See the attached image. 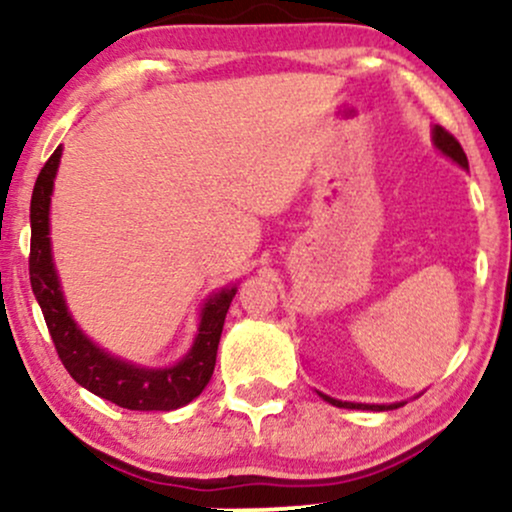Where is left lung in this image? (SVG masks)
Returning <instances> with one entry per match:
<instances>
[{"label":"left lung","instance_id":"1","mask_svg":"<svg viewBox=\"0 0 512 512\" xmlns=\"http://www.w3.org/2000/svg\"><path fill=\"white\" fill-rule=\"evenodd\" d=\"M433 142H436V146L440 151H443L445 156H450L452 161L460 163L462 168H469L467 163V156H464L462 146L460 142H457L455 137L448 132L445 127H436L433 129ZM322 399H327V402L334 404V407H342V409H370V411H385V409H397L399 404H354V402H339V399H332L327 395H320Z\"/></svg>","mask_w":512,"mask_h":512}]
</instances>
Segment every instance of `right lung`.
Returning a JSON list of instances; mask_svg holds the SVG:
<instances>
[{
    "label": "right lung",
    "instance_id": "obj_1",
    "mask_svg": "<svg viewBox=\"0 0 512 512\" xmlns=\"http://www.w3.org/2000/svg\"><path fill=\"white\" fill-rule=\"evenodd\" d=\"M60 156L62 149L57 146L55 154L48 158L38 180H35L31 197V255H28L33 293L38 298L40 310H43L57 356L76 383L122 409L170 411L185 407L211 380L223 320H226L228 305L236 296V289H226L209 298V303L202 310L195 346L185 356V361H180L173 368H137L132 363L117 361V358L98 349L96 344L88 342L79 332V327L74 325L67 305H64L60 281H57L50 255L48 214L52 180H55L57 166H60Z\"/></svg>",
    "mask_w": 512,
    "mask_h": 512
}]
</instances>
